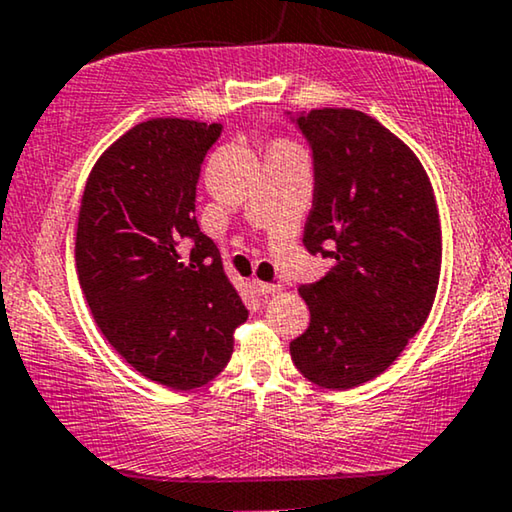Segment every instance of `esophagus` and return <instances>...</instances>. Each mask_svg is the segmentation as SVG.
Listing matches in <instances>:
<instances>
[{"instance_id": "1", "label": "esophagus", "mask_w": 512, "mask_h": 512, "mask_svg": "<svg viewBox=\"0 0 512 512\" xmlns=\"http://www.w3.org/2000/svg\"><path fill=\"white\" fill-rule=\"evenodd\" d=\"M253 290L259 294V297H269V294H278L283 287L276 283H262V280H255Z\"/></svg>"}]
</instances>
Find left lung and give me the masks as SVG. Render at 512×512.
Wrapping results in <instances>:
<instances>
[{"mask_svg": "<svg viewBox=\"0 0 512 512\" xmlns=\"http://www.w3.org/2000/svg\"><path fill=\"white\" fill-rule=\"evenodd\" d=\"M297 125L315 160L308 253L331 259L301 285L311 325L290 343L297 369L327 390H352L390 369L427 322L441 276V220L417 155L376 118L315 109Z\"/></svg>", "mask_w": 512, "mask_h": 512, "instance_id": "8db88e82", "label": "left lung"}]
</instances>
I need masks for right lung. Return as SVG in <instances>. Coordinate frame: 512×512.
I'll return each mask as SVG.
<instances>
[{"instance_id":"right-lung-1","label":"right lung","mask_w":512,"mask_h":512,"mask_svg":"<svg viewBox=\"0 0 512 512\" xmlns=\"http://www.w3.org/2000/svg\"><path fill=\"white\" fill-rule=\"evenodd\" d=\"M220 129L139 122L99 155L78 211L76 271L92 318L129 366L174 390L218 376L248 320L194 215L201 162Z\"/></svg>"}]
</instances>
